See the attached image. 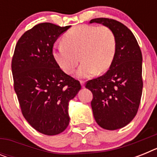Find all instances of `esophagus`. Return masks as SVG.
<instances>
[{
  "label": "esophagus",
  "mask_w": 157,
  "mask_h": 157,
  "mask_svg": "<svg viewBox=\"0 0 157 157\" xmlns=\"http://www.w3.org/2000/svg\"><path fill=\"white\" fill-rule=\"evenodd\" d=\"M80 83H81L82 87H84V86H85V82L82 81V80H80Z\"/></svg>",
  "instance_id": "34e87169"
}]
</instances>
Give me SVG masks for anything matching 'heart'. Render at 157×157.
Masks as SVG:
<instances>
[{
	"label": "heart",
	"mask_w": 157,
	"mask_h": 157,
	"mask_svg": "<svg viewBox=\"0 0 157 157\" xmlns=\"http://www.w3.org/2000/svg\"><path fill=\"white\" fill-rule=\"evenodd\" d=\"M116 39L114 33L106 26L80 25L69 30L62 42L52 48V56L66 74H71L80 61L77 71L80 78L90 77L98 71H106L114 60Z\"/></svg>",
	"instance_id": "heart-1"
}]
</instances>
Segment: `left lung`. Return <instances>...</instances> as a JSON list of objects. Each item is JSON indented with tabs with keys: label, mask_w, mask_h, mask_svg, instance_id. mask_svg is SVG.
Instances as JSON below:
<instances>
[{
	"label": "left lung",
	"mask_w": 157,
	"mask_h": 157,
	"mask_svg": "<svg viewBox=\"0 0 157 157\" xmlns=\"http://www.w3.org/2000/svg\"><path fill=\"white\" fill-rule=\"evenodd\" d=\"M90 23L109 27L116 39L114 60L104 75L86 84L93 94L94 119L105 130L125 127L136 116L142 94V55L133 33L115 19L97 18Z\"/></svg>",
	"instance_id": "8db88e82"
}]
</instances>
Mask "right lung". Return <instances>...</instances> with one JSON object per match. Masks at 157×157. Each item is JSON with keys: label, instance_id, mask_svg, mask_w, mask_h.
Returning <instances> with one entry per match:
<instances>
[{"label": "right lung", "instance_id": "add662e5", "mask_svg": "<svg viewBox=\"0 0 157 157\" xmlns=\"http://www.w3.org/2000/svg\"><path fill=\"white\" fill-rule=\"evenodd\" d=\"M71 26H34L21 36L12 60L14 89L22 113L33 128L46 135L60 134L70 121L69 101L80 82L59 68L52 56L58 37Z\"/></svg>", "mask_w": 157, "mask_h": 157}]
</instances>
